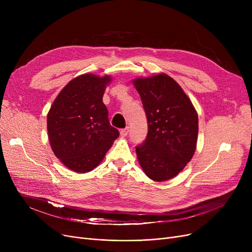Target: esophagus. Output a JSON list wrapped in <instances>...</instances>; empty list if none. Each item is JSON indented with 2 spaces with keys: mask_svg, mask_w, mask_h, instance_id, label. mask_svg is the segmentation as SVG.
I'll return each instance as SVG.
<instances>
[{
  "mask_svg": "<svg viewBox=\"0 0 252 252\" xmlns=\"http://www.w3.org/2000/svg\"><path fill=\"white\" fill-rule=\"evenodd\" d=\"M127 134H128V127H126V128L121 129V136H122V137H126Z\"/></svg>",
  "mask_w": 252,
  "mask_h": 252,
  "instance_id": "obj_1",
  "label": "esophagus"
}]
</instances>
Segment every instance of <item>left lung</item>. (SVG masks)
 <instances>
[{"mask_svg": "<svg viewBox=\"0 0 252 252\" xmlns=\"http://www.w3.org/2000/svg\"><path fill=\"white\" fill-rule=\"evenodd\" d=\"M133 84L147 116L148 134L136 147L149 179L164 182L178 176L192 159L198 136V114L186 93L166 73L137 77Z\"/></svg>", "mask_w": 252, "mask_h": 252, "instance_id": "left-lung-1", "label": "left lung"}]
</instances>
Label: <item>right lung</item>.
<instances>
[{"instance_id": "obj_1", "label": "right lung", "mask_w": 252, "mask_h": 252, "mask_svg": "<svg viewBox=\"0 0 252 252\" xmlns=\"http://www.w3.org/2000/svg\"><path fill=\"white\" fill-rule=\"evenodd\" d=\"M110 75H78L66 85L51 105L47 129L55 156L74 173L97 167L119 131L111 126L102 99Z\"/></svg>"}]
</instances>
